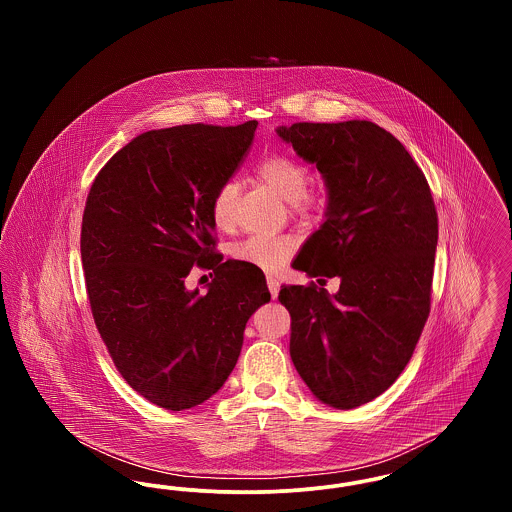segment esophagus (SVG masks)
<instances>
[{"label":"esophagus","instance_id":"obj_1","mask_svg":"<svg viewBox=\"0 0 512 512\" xmlns=\"http://www.w3.org/2000/svg\"><path fill=\"white\" fill-rule=\"evenodd\" d=\"M267 284L268 292L272 295V299H276V297H278V292H280V284H278V280H276V278H272V276H268Z\"/></svg>","mask_w":512,"mask_h":512}]
</instances>
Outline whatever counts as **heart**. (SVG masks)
Segmentation results:
<instances>
[{
	"label": "heart",
	"instance_id": "obj_1",
	"mask_svg": "<svg viewBox=\"0 0 512 512\" xmlns=\"http://www.w3.org/2000/svg\"><path fill=\"white\" fill-rule=\"evenodd\" d=\"M257 174L274 194L280 195L286 203H290L295 211L309 213L317 209L320 201L317 197L307 194L311 174L309 169L297 159L282 153L270 155L259 165ZM236 195H238L236 180L222 182L213 194L211 217L220 230L230 228L234 222ZM293 249H295V242L288 236H282V238L253 236L234 245L230 253L238 263L261 268L265 272H274L292 255Z\"/></svg>",
	"mask_w": 512,
	"mask_h": 512
}]
</instances>
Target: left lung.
Instances as JSON below:
<instances>
[{"mask_svg": "<svg viewBox=\"0 0 512 512\" xmlns=\"http://www.w3.org/2000/svg\"><path fill=\"white\" fill-rule=\"evenodd\" d=\"M276 134L317 167L328 195L292 267L340 278L334 295L282 286L293 366L318 401L355 409L399 378L430 315L436 205L409 151L374 122H295Z\"/></svg>", "mask_w": 512, "mask_h": 512, "instance_id": "1", "label": "left lung"}]
</instances>
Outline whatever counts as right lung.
I'll use <instances>...</instances> for the list:
<instances>
[{"label": "right lung", "mask_w": 512, "mask_h": 512, "mask_svg": "<svg viewBox=\"0 0 512 512\" xmlns=\"http://www.w3.org/2000/svg\"><path fill=\"white\" fill-rule=\"evenodd\" d=\"M255 130L257 121L144 132L107 161L86 199L80 255L101 340L130 388L169 411L222 388L247 320L270 301L261 268L213 251L211 199ZM194 264L216 274L205 296L185 288Z\"/></svg>", "instance_id": "obj_1"}]
</instances>
